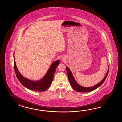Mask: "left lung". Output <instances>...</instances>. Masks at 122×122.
Segmentation results:
<instances>
[{"mask_svg": "<svg viewBox=\"0 0 122 122\" xmlns=\"http://www.w3.org/2000/svg\"><path fill=\"white\" fill-rule=\"evenodd\" d=\"M109 66L108 67V69L107 70V71L106 73V75L105 76L104 78L102 80L96 84V85L92 86V87H85L79 85L75 81V78L72 75V73L71 72L70 69L68 67H66V70L67 72V76L68 78V80L70 82V84L71 85V86L72 87L73 89L75 91L77 92H90L91 91H93L94 90L96 89V88H99L100 86H101L102 85L104 81L106 80V77L108 74L109 71Z\"/></svg>", "mask_w": 122, "mask_h": 122, "instance_id": "1", "label": "left lung"}]
</instances>
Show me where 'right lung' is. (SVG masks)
<instances>
[{
	"mask_svg": "<svg viewBox=\"0 0 122 122\" xmlns=\"http://www.w3.org/2000/svg\"><path fill=\"white\" fill-rule=\"evenodd\" d=\"M13 55H14V52ZM14 57V68L16 76L21 84L26 88L36 92H44L49 87L52 83L56 67L60 63V60L55 61L51 65L44 77L38 81H32L24 78L19 72Z\"/></svg>",
	"mask_w": 122,
	"mask_h": 122,
	"instance_id": "obj_1",
	"label": "right lung"
}]
</instances>
